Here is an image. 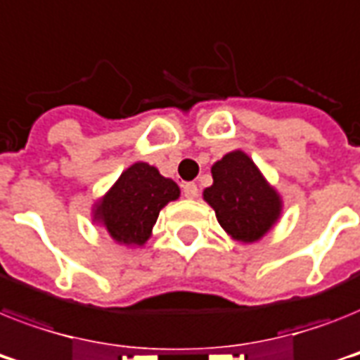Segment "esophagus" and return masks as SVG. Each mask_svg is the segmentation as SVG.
<instances>
[{
	"instance_id": "obj_1",
	"label": "esophagus",
	"mask_w": 360,
	"mask_h": 360,
	"mask_svg": "<svg viewBox=\"0 0 360 360\" xmlns=\"http://www.w3.org/2000/svg\"><path fill=\"white\" fill-rule=\"evenodd\" d=\"M183 194H185V198H188V200L198 198V185H195V183H185V185H183Z\"/></svg>"
}]
</instances>
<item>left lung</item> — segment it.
<instances>
[{
	"label": "left lung",
	"instance_id": "obj_1",
	"mask_svg": "<svg viewBox=\"0 0 360 360\" xmlns=\"http://www.w3.org/2000/svg\"><path fill=\"white\" fill-rule=\"evenodd\" d=\"M212 185L203 190V200L216 212L227 235L242 244L259 242L283 214L279 192L266 181L248 153L235 150L216 160Z\"/></svg>",
	"mask_w": 360,
	"mask_h": 360
}]
</instances>
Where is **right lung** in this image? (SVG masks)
<instances>
[{
    "label": "right lung",
    "instance_id": "right-lung-1",
    "mask_svg": "<svg viewBox=\"0 0 360 360\" xmlns=\"http://www.w3.org/2000/svg\"><path fill=\"white\" fill-rule=\"evenodd\" d=\"M181 195L177 183L160 175L148 162H134L101 195L92 209V220L122 246H144L150 240L162 207Z\"/></svg>",
    "mask_w": 360,
    "mask_h": 360
}]
</instances>
